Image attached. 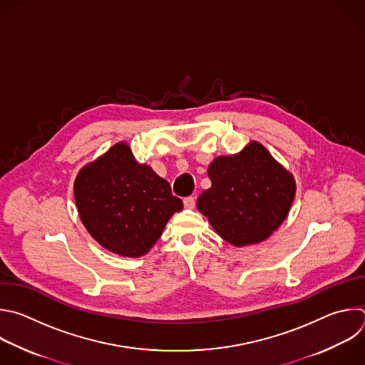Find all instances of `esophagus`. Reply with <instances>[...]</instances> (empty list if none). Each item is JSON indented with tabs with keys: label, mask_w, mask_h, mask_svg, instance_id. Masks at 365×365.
<instances>
[{
	"label": "esophagus",
	"mask_w": 365,
	"mask_h": 365,
	"mask_svg": "<svg viewBox=\"0 0 365 365\" xmlns=\"http://www.w3.org/2000/svg\"><path fill=\"white\" fill-rule=\"evenodd\" d=\"M183 205H185V207H187V209H193L195 205H196V200H195L193 196H187V197L183 199Z\"/></svg>",
	"instance_id": "esophagus-1"
}]
</instances>
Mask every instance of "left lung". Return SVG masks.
I'll list each match as a JSON object with an SVG mask.
<instances>
[{"mask_svg":"<svg viewBox=\"0 0 365 365\" xmlns=\"http://www.w3.org/2000/svg\"><path fill=\"white\" fill-rule=\"evenodd\" d=\"M212 186L196 202L216 233L233 247L255 245L271 236L289 213L295 179L265 146L250 142L236 155L207 168Z\"/></svg>","mask_w":365,"mask_h":365,"instance_id":"1","label":"left lung"}]
</instances>
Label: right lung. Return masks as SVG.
Returning <instances> with one entry per match:
<instances>
[{
  "label": "right lung",
  "mask_w": 365,
  "mask_h": 365,
  "mask_svg": "<svg viewBox=\"0 0 365 365\" xmlns=\"http://www.w3.org/2000/svg\"><path fill=\"white\" fill-rule=\"evenodd\" d=\"M78 216L93 239L128 258L146 255L168 220L183 203L168 180L136 162L130 146L118 142L80 169L74 180Z\"/></svg>",
  "instance_id": "obj_1"
}]
</instances>
